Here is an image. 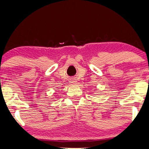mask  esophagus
Masks as SVG:
<instances>
[{
  "mask_svg": "<svg viewBox=\"0 0 149 149\" xmlns=\"http://www.w3.org/2000/svg\"><path fill=\"white\" fill-rule=\"evenodd\" d=\"M70 83H72V84H75V83H76V81H71Z\"/></svg>",
  "mask_w": 149,
  "mask_h": 149,
  "instance_id": "1",
  "label": "esophagus"
}]
</instances>
